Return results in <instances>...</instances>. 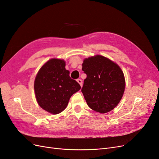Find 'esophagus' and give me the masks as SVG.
Returning <instances> with one entry per match:
<instances>
[{
    "mask_svg": "<svg viewBox=\"0 0 159 159\" xmlns=\"http://www.w3.org/2000/svg\"><path fill=\"white\" fill-rule=\"evenodd\" d=\"M77 81L79 82V84H80V86L82 87V80L79 79H77Z\"/></svg>",
    "mask_w": 159,
    "mask_h": 159,
    "instance_id": "esophagus-1",
    "label": "esophagus"
}]
</instances>
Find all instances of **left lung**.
Returning a JSON list of instances; mask_svg holds the SVG:
<instances>
[{
  "mask_svg": "<svg viewBox=\"0 0 159 159\" xmlns=\"http://www.w3.org/2000/svg\"><path fill=\"white\" fill-rule=\"evenodd\" d=\"M82 71L86 74L81 92L88 107L95 112L107 113L122 98L125 79L121 68L101 55L86 58Z\"/></svg>",
  "mask_w": 159,
  "mask_h": 159,
  "instance_id": "left-lung-1",
  "label": "left lung"
}]
</instances>
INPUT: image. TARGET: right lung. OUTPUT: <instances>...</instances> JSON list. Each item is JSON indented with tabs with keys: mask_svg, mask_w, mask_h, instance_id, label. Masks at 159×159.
I'll list each match as a JSON object with an SVG mask.
<instances>
[{
	"mask_svg": "<svg viewBox=\"0 0 159 159\" xmlns=\"http://www.w3.org/2000/svg\"><path fill=\"white\" fill-rule=\"evenodd\" d=\"M63 60L51 59L38 73L34 82V91L39 105L52 114L62 112L71 95L80 86L72 79L66 70Z\"/></svg>",
	"mask_w": 159,
	"mask_h": 159,
	"instance_id": "1",
	"label": "right lung"
}]
</instances>
